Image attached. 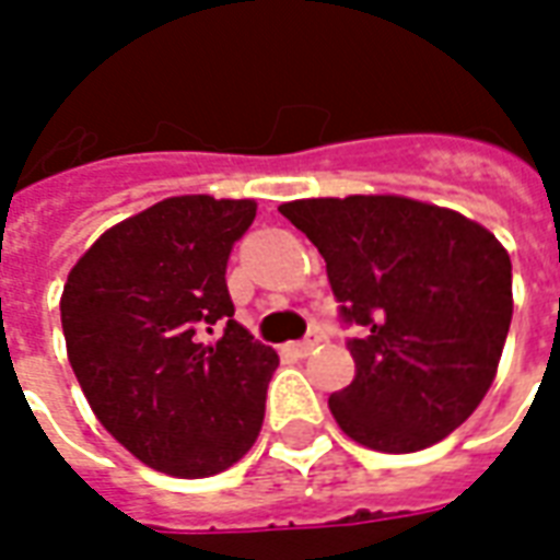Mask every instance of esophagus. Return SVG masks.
Masks as SVG:
<instances>
[{"label":"esophagus","mask_w":560,"mask_h":560,"mask_svg":"<svg viewBox=\"0 0 560 560\" xmlns=\"http://www.w3.org/2000/svg\"><path fill=\"white\" fill-rule=\"evenodd\" d=\"M317 343H319V335H317V331H311L305 340H296V343H290V352H293V355H299V358H305V355H311L314 349H317Z\"/></svg>","instance_id":"34e87169"}]
</instances>
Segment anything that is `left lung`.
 <instances>
[{
	"instance_id": "left-lung-1",
	"label": "left lung",
	"mask_w": 560,
	"mask_h": 560,
	"mask_svg": "<svg viewBox=\"0 0 560 560\" xmlns=\"http://www.w3.org/2000/svg\"><path fill=\"white\" fill-rule=\"evenodd\" d=\"M326 258L355 378L328 396L361 446L417 452L455 432L497 375L511 326V258L450 208L405 196L279 208Z\"/></svg>"
}]
</instances>
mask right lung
Listing matches in <instances>:
<instances>
[{
  "mask_svg": "<svg viewBox=\"0 0 560 560\" xmlns=\"http://www.w3.org/2000/svg\"><path fill=\"white\" fill-rule=\"evenodd\" d=\"M255 208L164 199L102 234L63 284L67 355L93 413L166 476L223 472L261 432L279 355L234 319L225 284ZM213 330L221 340L208 345Z\"/></svg>",
  "mask_w": 560,
  "mask_h": 560,
  "instance_id": "right-lung-1",
  "label": "right lung"
}]
</instances>
